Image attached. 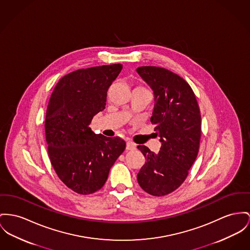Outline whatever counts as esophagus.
Returning a JSON list of instances; mask_svg holds the SVG:
<instances>
[{
  "label": "esophagus",
  "mask_w": 250,
  "mask_h": 250,
  "mask_svg": "<svg viewBox=\"0 0 250 250\" xmlns=\"http://www.w3.org/2000/svg\"><path fill=\"white\" fill-rule=\"evenodd\" d=\"M126 149L128 150H133L135 149V145L132 142H127L126 144Z\"/></svg>",
  "instance_id": "esophagus-1"
}]
</instances>
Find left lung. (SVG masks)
<instances>
[{"label":"left lung","mask_w":250,"mask_h":250,"mask_svg":"<svg viewBox=\"0 0 250 250\" xmlns=\"http://www.w3.org/2000/svg\"><path fill=\"white\" fill-rule=\"evenodd\" d=\"M136 72L152 90L154 109L150 121L161 142L157 153L137 146L146 159L137 173V182L150 195L164 196L183 183L197 157L199 106L190 86L178 75L155 66L138 67Z\"/></svg>","instance_id":"obj_1"}]
</instances>
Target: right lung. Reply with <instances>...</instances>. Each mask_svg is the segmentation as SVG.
<instances>
[{
    "mask_svg": "<svg viewBox=\"0 0 250 250\" xmlns=\"http://www.w3.org/2000/svg\"><path fill=\"white\" fill-rule=\"evenodd\" d=\"M121 69V64H112L75 71L63 77L51 95L44 125L51 164L77 193L100 189L125 150L120 137H106L90 128L93 117L105 109L107 91Z\"/></svg>",
    "mask_w": 250,
    "mask_h": 250,
    "instance_id": "right-lung-1",
    "label": "right lung"
}]
</instances>
